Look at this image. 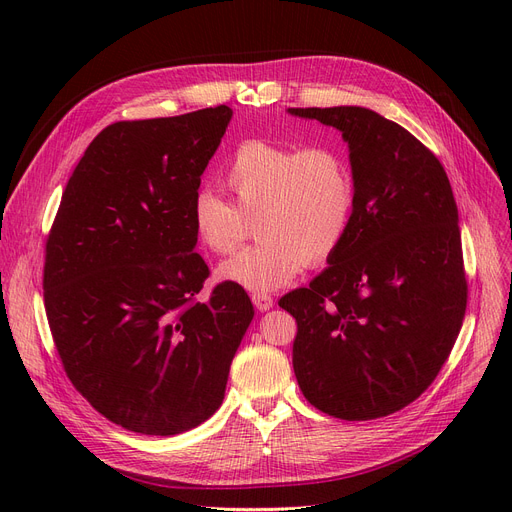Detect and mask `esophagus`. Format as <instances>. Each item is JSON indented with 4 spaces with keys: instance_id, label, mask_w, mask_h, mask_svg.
Here are the masks:
<instances>
[{
    "instance_id": "34e87169",
    "label": "esophagus",
    "mask_w": 512,
    "mask_h": 512,
    "mask_svg": "<svg viewBox=\"0 0 512 512\" xmlns=\"http://www.w3.org/2000/svg\"><path fill=\"white\" fill-rule=\"evenodd\" d=\"M251 301L259 311H270L274 307V299L267 292H253Z\"/></svg>"
}]
</instances>
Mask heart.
Wrapping results in <instances>:
<instances>
[{"mask_svg":"<svg viewBox=\"0 0 512 512\" xmlns=\"http://www.w3.org/2000/svg\"><path fill=\"white\" fill-rule=\"evenodd\" d=\"M232 203L211 191L193 199L191 224L199 245L230 255L255 218V247L218 267L222 282L267 292L297 278L305 263L328 261L346 238L355 182L344 155L330 145L288 147L263 139L240 143L220 176Z\"/></svg>","mask_w":512,"mask_h":512,"instance_id":"b5f03b06","label":"heart"}]
</instances>
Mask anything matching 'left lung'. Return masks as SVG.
Masks as SVG:
<instances>
[{
  "mask_svg": "<svg viewBox=\"0 0 512 512\" xmlns=\"http://www.w3.org/2000/svg\"><path fill=\"white\" fill-rule=\"evenodd\" d=\"M342 132L355 182L351 226L328 267L280 299L297 319L292 367L315 409L386 417L436 380L467 307L459 209L438 157L359 105L288 107Z\"/></svg>",
  "mask_w": 512,
  "mask_h": 512,
  "instance_id": "left-lung-1",
  "label": "left lung"
}]
</instances>
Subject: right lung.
<instances>
[{
  "instance_id": "1",
  "label": "right lung",
  "mask_w": 512,
  "mask_h": 512,
  "mask_svg": "<svg viewBox=\"0 0 512 512\" xmlns=\"http://www.w3.org/2000/svg\"><path fill=\"white\" fill-rule=\"evenodd\" d=\"M228 105L116 122L74 168L45 247L43 297L74 388L130 432L176 436L220 409L255 309L195 253L191 207Z\"/></svg>"
}]
</instances>
